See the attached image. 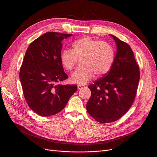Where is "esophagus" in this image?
Segmentation results:
<instances>
[{"label": "esophagus", "mask_w": 157, "mask_h": 157, "mask_svg": "<svg viewBox=\"0 0 157 157\" xmlns=\"http://www.w3.org/2000/svg\"><path fill=\"white\" fill-rule=\"evenodd\" d=\"M86 86H84V85H79V86H78V89H82L83 87H85Z\"/></svg>", "instance_id": "1"}]
</instances>
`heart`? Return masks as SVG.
Returning <instances> with one entry per match:
<instances>
[{"label": "heart", "mask_w": 157, "mask_h": 157, "mask_svg": "<svg viewBox=\"0 0 157 157\" xmlns=\"http://www.w3.org/2000/svg\"><path fill=\"white\" fill-rule=\"evenodd\" d=\"M114 50L109 43L93 39L89 36L76 41L73 50H65L60 56L64 68L72 71L78 61L82 60V66L71 75V82L79 85L87 83L96 75L98 77L106 75L114 61Z\"/></svg>", "instance_id": "1"}]
</instances>
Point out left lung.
Wrapping results in <instances>:
<instances>
[{
  "label": "left lung",
  "mask_w": 157,
  "mask_h": 157,
  "mask_svg": "<svg viewBox=\"0 0 157 157\" xmlns=\"http://www.w3.org/2000/svg\"><path fill=\"white\" fill-rule=\"evenodd\" d=\"M113 37L117 52L110 71L88 87L91 96L86 104L87 113L105 124L121 118L135 99L140 80L139 67L132 50L125 42Z\"/></svg>",
  "instance_id": "left-lung-1"
}]
</instances>
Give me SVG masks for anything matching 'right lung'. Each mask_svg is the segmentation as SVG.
<instances>
[{
    "mask_svg": "<svg viewBox=\"0 0 157 157\" xmlns=\"http://www.w3.org/2000/svg\"><path fill=\"white\" fill-rule=\"evenodd\" d=\"M71 35L47 32L32 41L26 51L20 79L27 103L40 116L58 113L77 91L76 84H56L68 78L60 56L62 40Z\"/></svg>",
    "mask_w": 157,
    "mask_h": 157,
    "instance_id": "obj_1",
    "label": "right lung"
}]
</instances>
